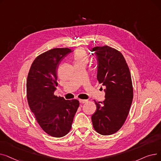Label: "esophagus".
Masks as SVG:
<instances>
[{"label": "esophagus", "instance_id": "obj_1", "mask_svg": "<svg viewBox=\"0 0 161 161\" xmlns=\"http://www.w3.org/2000/svg\"><path fill=\"white\" fill-rule=\"evenodd\" d=\"M79 101H80V103H81V104H83V103H86L87 100H83V99H80V100H79Z\"/></svg>", "mask_w": 161, "mask_h": 161}]
</instances>
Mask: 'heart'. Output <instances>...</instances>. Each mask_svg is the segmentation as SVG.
<instances>
[{
  "mask_svg": "<svg viewBox=\"0 0 161 161\" xmlns=\"http://www.w3.org/2000/svg\"><path fill=\"white\" fill-rule=\"evenodd\" d=\"M74 64L79 63L87 64L89 60L88 56L86 52V51L82 48H79L75 51L74 55Z\"/></svg>",
  "mask_w": 161,
  "mask_h": 161,
  "instance_id": "heart-1",
  "label": "heart"
}]
</instances>
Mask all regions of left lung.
I'll return each mask as SVG.
<instances>
[{"instance_id":"1","label":"left lung","mask_w":161,"mask_h":161,"mask_svg":"<svg viewBox=\"0 0 161 161\" xmlns=\"http://www.w3.org/2000/svg\"><path fill=\"white\" fill-rule=\"evenodd\" d=\"M97 59V80L105 86V100L96 102L91 120L100 134L110 135L119 130L128 116L133 98L130 72L119 51L104 46L92 48Z\"/></svg>"}]
</instances>
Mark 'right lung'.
<instances>
[{
	"label": "right lung",
	"mask_w": 161,
	"mask_h": 161,
	"mask_svg": "<svg viewBox=\"0 0 161 161\" xmlns=\"http://www.w3.org/2000/svg\"><path fill=\"white\" fill-rule=\"evenodd\" d=\"M72 52L69 48H54L40 55L33 61L27 80L31 110L41 128L56 138L69 132L80 105L78 100H65L54 95L59 64Z\"/></svg>",
	"instance_id": "right-lung-1"
}]
</instances>
